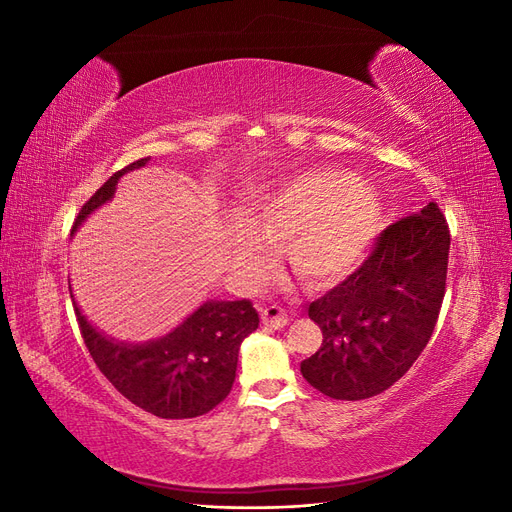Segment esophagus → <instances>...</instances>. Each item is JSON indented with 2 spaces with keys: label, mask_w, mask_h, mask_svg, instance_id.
<instances>
[{
  "label": "esophagus",
  "mask_w": 512,
  "mask_h": 512,
  "mask_svg": "<svg viewBox=\"0 0 512 512\" xmlns=\"http://www.w3.org/2000/svg\"><path fill=\"white\" fill-rule=\"evenodd\" d=\"M260 318H262V324H267V327H273V329H282L288 324V316L284 314V309L277 305H269L262 309Z\"/></svg>",
  "instance_id": "1"
}]
</instances>
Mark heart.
Returning a JSON list of instances; mask_svg holds the SVG:
<instances>
[{
	"label": "heart",
	"instance_id": "heart-1",
	"mask_svg": "<svg viewBox=\"0 0 512 512\" xmlns=\"http://www.w3.org/2000/svg\"><path fill=\"white\" fill-rule=\"evenodd\" d=\"M382 222L376 192L348 170L316 168L294 175L243 211L247 232L230 252L237 267L265 269V245L282 237V256L305 282H327L359 260Z\"/></svg>",
	"mask_w": 512,
	"mask_h": 512
}]
</instances>
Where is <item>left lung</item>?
Masks as SVG:
<instances>
[{"label":"left lung","mask_w":512,"mask_h":512,"mask_svg":"<svg viewBox=\"0 0 512 512\" xmlns=\"http://www.w3.org/2000/svg\"><path fill=\"white\" fill-rule=\"evenodd\" d=\"M451 235L436 203L382 230L363 265L307 314L322 346L303 378L331 399L380 395L414 365L436 329Z\"/></svg>","instance_id":"left-lung-1"}]
</instances>
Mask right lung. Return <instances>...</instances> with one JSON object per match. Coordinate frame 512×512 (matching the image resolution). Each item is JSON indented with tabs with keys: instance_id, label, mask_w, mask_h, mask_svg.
<instances>
[{
	"instance_id": "1",
	"label": "right lung",
	"mask_w": 512,
	"mask_h": 512,
	"mask_svg": "<svg viewBox=\"0 0 512 512\" xmlns=\"http://www.w3.org/2000/svg\"><path fill=\"white\" fill-rule=\"evenodd\" d=\"M149 160H136L117 170L76 215L72 235L91 213L115 196L123 175ZM74 312L91 359L106 380L134 406L160 418H194L222 404L235 382L241 342L260 322L247 299L205 301L168 335L145 344H126L89 324L76 303Z\"/></svg>"
}]
</instances>
